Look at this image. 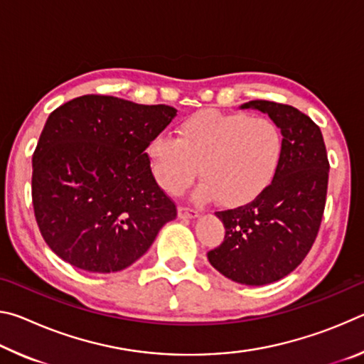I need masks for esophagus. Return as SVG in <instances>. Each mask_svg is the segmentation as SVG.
<instances>
[{
    "instance_id": "34e87169",
    "label": "esophagus",
    "mask_w": 364,
    "mask_h": 364,
    "mask_svg": "<svg viewBox=\"0 0 364 364\" xmlns=\"http://www.w3.org/2000/svg\"><path fill=\"white\" fill-rule=\"evenodd\" d=\"M197 215H199V213H197L194 208L184 207V205L178 207V217H180V218H196Z\"/></svg>"
}]
</instances>
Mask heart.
<instances>
[{
    "label": "heart",
    "instance_id": "1",
    "mask_svg": "<svg viewBox=\"0 0 364 364\" xmlns=\"http://www.w3.org/2000/svg\"><path fill=\"white\" fill-rule=\"evenodd\" d=\"M178 134L180 138L160 132L147 141L154 180L167 194L180 196L200 167L205 181L196 199H220L228 208L258 199L274 181L284 157V134L267 117L202 109L180 123Z\"/></svg>",
    "mask_w": 364,
    "mask_h": 364
}]
</instances>
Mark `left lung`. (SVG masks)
<instances>
[{
	"label": "left lung",
	"mask_w": 364,
	"mask_h": 364,
	"mask_svg": "<svg viewBox=\"0 0 364 364\" xmlns=\"http://www.w3.org/2000/svg\"><path fill=\"white\" fill-rule=\"evenodd\" d=\"M284 134V157L274 181L247 205L217 212L225 239L207 254L221 274L247 286L279 281L304 262L321 226L329 160L321 130L287 104L249 101Z\"/></svg>",
	"instance_id": "left-lung-1"
}]
</instances>
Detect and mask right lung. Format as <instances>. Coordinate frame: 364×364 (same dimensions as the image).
Masks as SVG:
<instances>
[{"mask_svg":"<svg viewBox=\"0 0 364 364\" xmlns=\"http://www.w3.org/2000/svg\"><path fill=\"white\" fill-rule=\"evenodd\" d=\"M176 109L86 95L53 110L35 147L32 202L54 254L91 273L144 255L176 205L154 180L146 144Z\"/></svg>","mask_w":364,"mask_h":364,"instance_id":"1","label":"right lung"}]
</instances>
